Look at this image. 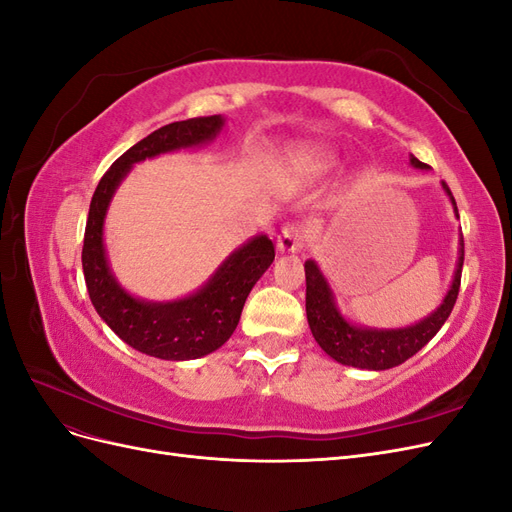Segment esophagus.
Here are the masks:
<instances>
[{
    "instance_id": "esophagus-1",
    "label": "esophagus",
    "mask_w": 512,
    "mask_h": 512,
    "mask_svg": "<svg viewBox=\"0 0 512 512\" xmlns=\"http://www.w3.org/2000/svg\"><path fill=\"white\" fill-rule=\"evenodd\" d=\"M305 228L301 224H286L277 237V250L282 254H297L305 243Z\"/></svg>"
}]
</instances>
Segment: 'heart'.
<instances>
[{
	"instance_id": "b5f03b06",
	"label": "heart",
	"mask_w": 512,
	"mask_h": 512,
	"mask_svg": "<svg viewBox=\"0 0 512 512\" xmlns=\"http://www.w3.org/2000/svg\"><path fill=\"white\" fill-rule=\"evenodd\" d=\"M331 162H333V158L329 156L327 151H322V149H309L307 151V164L312 166V168H316V170H322V168L331 166Z\"/></svg>"
}]
</instances>
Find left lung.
<instances>
[{
	"instance_id": "8db88e82",
	"label": "left lung",
	"mask_w": 512,
	"mask_h": 512,
	"mask_svg": "<svg viewBox=\"0 0 512 512\" xmlns=\"http://www.w3.org/2000/svg\"><path fill=\"white\" fill-rule=\"evenodd\" d=\"M410 164L421 170L429 168L414 156H410ZM442 190L446 192L448 198H451L453 211L459 218L455 198L444 181H442ZM461 267H463V237L459 239V258H457L453 282L442 303L433 309L427 318H423L416 324H410V327L371 329V327H361V324H352L350 320L344 318V314L339 312V307L335 303V294L327 282V277L322 275V271L318 269L314 260H305V284H307L305 312H307L309 329H312V335L318 342V346L337 363L359 367V369H371V371L397 367L421 350L429 339L442 329L446 318L451 316L457 294H459Z\"/></svg>"
}]
</instances>
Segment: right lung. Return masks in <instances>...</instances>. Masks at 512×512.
I'll return each instance as SVG.
<instances>
[{
	"mask_svg": "<svg viewBox=\"0 0 512 512\" xmlns=\"http://www.w3.org/2000/svg\"><path fill=\"white\" fill-rule=\"evenodd\" d=\"M224 128L222 115L175 121L151 132L113 162L89 205L83 273L100 318L134 350L164 361H190L211 354L235 333L247 294L275 258L273 241L256 235L237 247L196 292L177 301H145L123 288L108 265L104 218L119 183L136 162L160 153L211 143Z\"/></svg>",
	"mask_w": 512,
	"mask_h": 512,
	"instance_id": "obj_1",
	"label": "right lung"
}]
</instances>
